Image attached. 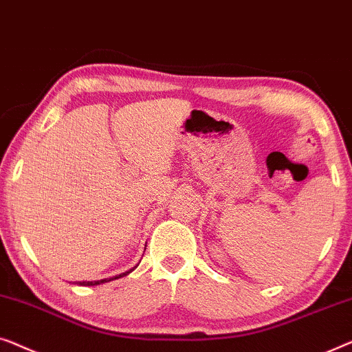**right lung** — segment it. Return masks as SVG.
<instances>
[{
    "instance_id": "1",
    "label": "right lung",
    "mask_w": 352,
    "mask_h": 352,
    "mask_svg": "<svg viewBox=\"0 0 352 352\" xmlns=\"http://www.w3.org/2000/svg\"><path fill=\"white\" fill-rule=\"evenodd\" d=\"M129 273H132V270L126 271V273H121L118 276H113V277H107V279H100V280H82V282H76V284L79 285H100V284H105V282H110V280H115V279H120V277H124L127 276Z\"/></svg>"
}]
</instances>
